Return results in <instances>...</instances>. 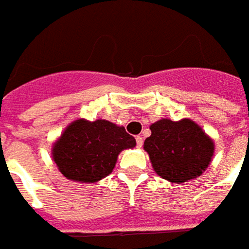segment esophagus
I'll use <instances>...</instances> for the list:
<instances>
[{"instance_id": "obj_1", "label": "esophagus", "mask_w": 249, "mask_h": 249, "mask_svg": "<svg viewBox=\"0 0 249 249\" xmlns=\"http://www.w3.org/2000/svg\"><path fill=\"white\" fill-rule=\"evenodd\" d=\"M135 141H137V147H142V144H143V138L138 135V137L135 138Z\"/></svg>"}]
</instances>
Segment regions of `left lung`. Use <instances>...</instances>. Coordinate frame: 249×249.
<instances>
[{"instance_id": "left-lung-1", "label": "left lung", "mask_w": 249, "mask_h": 249, "mask_svg": "<svg viewBox=\"0 0 249 249\" xmlns=\"http://www.w3.org/2000/svg\"><path fill=\"white\" fill-rule=\"evenodd\" d=\"M150 130L143 149L154 172L163 179L173 184L186 182L201 176L212 161L214 143L193 121L161 119Z\"/></svg>"}]
</instances>
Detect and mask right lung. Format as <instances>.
Returning a JSON list of instances; mask_svg holds the SVG:
<instances>
[{
  "label": "right lung",
  "mask_w": 249,
  "mask_h": 249,
  "mask_svg": "<svg viewBox=\"0 0 249 249\" xmlns=\"http://www.w3.org/2000/svg\"><path fill=\"white\" fill-rule=\"evenodd\" d=\"M135 144L133 135L122 126L105 119H77L54 142L52 157L68 179L96 182L114 170L122 150L133 149Z\"/></svg>",
  "instance_id": "1"
}]
</instances>
